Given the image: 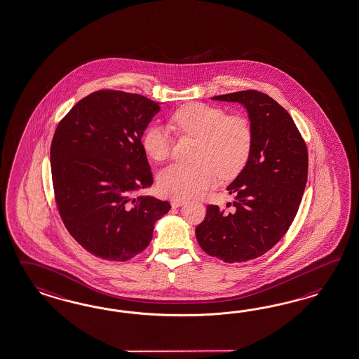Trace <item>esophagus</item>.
I'll return each instance as SVG.
<instances>
[{"mask_svg":"<svg viewBox=\"0 0 359 359\" xmlns=\"http://www.w3.org/2000/svg\"><path fill=\"white\" fill-rule=\"evenodd\" d=\"M186 201L184 199H173L170 204H172V207H181V205H184Z\"/></svg>","mask_w":359,"mask_h":359,"instance_id":"1","label":"esophagus"}]
</instances>
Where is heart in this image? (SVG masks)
<instances>
[{
  "label": "heart",
  "mask_w": 359,
  "mask_h": 359,
  "mask_svg": "<svg viewBox=\"0 0 359 359\" xmlns=\"http://www.w3.org/2000/svg\"><path fill=\"white\" fill-rule=\"evenodd\" d=\"M169 128L180 135L198 138L194 149L195 161L166 166L157 177L160 191L175 199L199 195L217 181L238 175L246 166L254 144L251 122L238 114L228 116L219 107L202 102L187 104L169 117ZM142 146L155 161L170 156L172 138L165 128L148 126Z\"/></svg>",
  "instance_id": "b5f03b06"
}]
</instances>
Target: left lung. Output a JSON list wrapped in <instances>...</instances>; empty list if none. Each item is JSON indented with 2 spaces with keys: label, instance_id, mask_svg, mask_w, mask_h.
I'll return each instance as SVG.
<instances>
[{
  "label": "left lung",
  "instance_id": "8db88e82",
  "mask_svg": "<svg viewBox=\"0 0 359 359\" xmlns=\"http://www.w3.org/2000/svg\"><path fill=\"white\" fill-rule=\"evenodd\" d=\"M212 100L248 109L254 144L248 164L228 186L236 195L233 211L208 204L195 234L208 255L242 263L266 254L290 228L307 182L309 154L290 114L266 93L246 90Z\"/></svg>",
  "mask_w": 359,
  "mask_h": 359
}]
</instances>
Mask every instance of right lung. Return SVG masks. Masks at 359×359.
<instances>
[{"label": "right lung", "mask_w": 359, "mask_h": 359, "mask_svg": "<svg viewBox=\"0 0 359 359\" xmlns=\"http://www.w3.org/2000/svg\"><path fill=\"white\" fill-rule=\"evenodd\" d=\"M158 104L137 93L99 90L60 121L50 146L57 210L67 231L96 257L126 262L147 248L170 204L133 199L154 184L142 135Z\"/></svg>", "instance_id": "1"}]
</instances>
